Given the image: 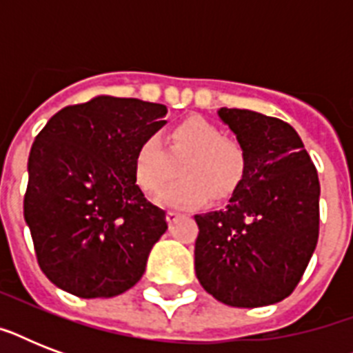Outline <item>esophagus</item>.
Instances as JSON below:
<instances>
[{"label":"esophagus","mask_w":353,"mask_h":353,"mask_svg":"<svg viewBox=\"0 0 353 353\" xmlns=\"http://www.w3.org/2000/svg\"><path fill=\"white\" fill-rule=\"evenodd\" d=\"M179 212H177V210H168V212H166V221H168V223H174V221H177V218H179Z\"/></svg>","instance_id":"1"}]
</instances>
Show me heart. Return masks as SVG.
Returning <instances> with one entry per match:
<instances>
[{
	"label": "heart",
	"instance_id": "heart-1",
	"mask_svg": "<svg viewBox=\"0 0 353 353\" xmlns=\"http://www.w3.org/2000/svg\"><path fill=\"white\" fill-rule=\"evenodd\" d=\"M166 143L168 149L159 135L152 133L141 141L133 157L137 185L152 196L175 175L176 163H183V179L164 188L159 196L163 205L190 209L203 205L210 194L225 198L238 187L245 168L243 150L209 121L185 119L168 130Z\"/></svg>",
	"mask_w": 353,
	"mask_h": 353
}]
</instances>
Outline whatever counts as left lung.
Here are the masks:
<instances>
[{
	"label": "left lung",
	"instance_id": "1",
	"mask_svg": "<svg viewBox=\"0 0 353 353\" xmlns=\"http://www.w3.org/2000/svg\"><path fill=\"white\" fill-rule=\"evenodd\" d=\"M245 168L229 203L196 214V276L223 304L260 307L290 296L319 240L317 168L288 122L221 108Z\"/></svg>",
	"mask_w": 353,
	"mask_h": 353
}]
</instances>
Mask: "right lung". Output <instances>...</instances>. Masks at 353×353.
<instances>
[{"label": "right lung", "instance_id": "add662e5", "mask_svg": "<svg viewBox=\"0 0 353 353\" xmlns=\"http://www.w3.org/2000/svg\"><path fill=\"white\" fill-rule=\"evenodd\" d=\"M165 115L163 104L102 95L60 110L36 135L23 216L38 265L60 290L115 296L141 280L168 225L137 187L133 157Z\"/></svg>", "mask_w": 353, "mask_h": 353}]
</instances>
